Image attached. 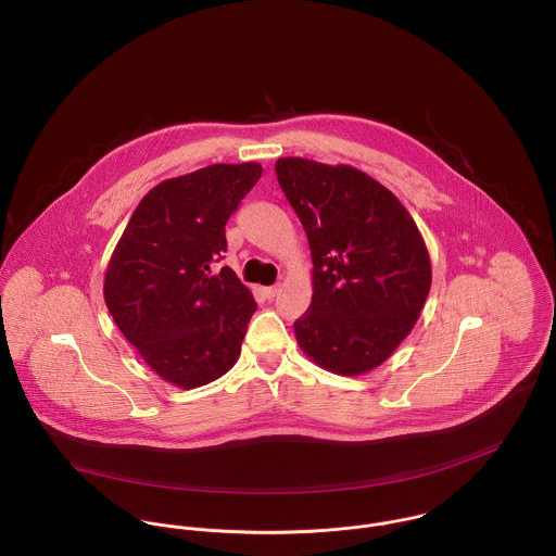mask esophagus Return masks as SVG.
Segmentation results:
<instances>
[{
  "mask_svg": "<svg viewBox=\"0 0 556 556\" xmlns=\"http://www.w3.org/2000/svg\"><path fill=\"white\" fill-rule=\"evenodd\" d=\"M278 291H280V287H278V285H274V287H265V289H263V295H265L267 300H274V298L278 295Z\"/></svg>",
  "mask_w": 556,
  "mask_h": 556,
  "instance_id": "obj_1",
  "label": "esophagus"
}]
</instances>
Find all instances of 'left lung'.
<instances>
[{"label":"left lung","mask_w":556,"mask_h":556,"mask_svg":"<svg viewBox=\"0 0 556 556\" xmlns=\"http://www.w3.org/2000/svg\"><path fill=\"white\" fill-rule=\"evenodd\" d=\"M313 256V302L293 323L317 366L357 377L381 366L426 304V241L396 194L351 164L276 160Z\"/></svg>","instance_id":"left-lung-1"}]
</instances>
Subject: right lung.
<instances>
[{
	"label": "right lung",
	"instance_id": "right-lung-1",
	"mask_svg": "<svg viewBox=\"0 0 556 556\" xmlns=\"http://www.w3.org/2000/svg\"><path fill=\"white\" fill-rule=\"evenodd\" d=\"M258 162L210 164L164 179L137 205L104 274V302L143 362L166 383L194 390L238 362L256 311L231 267L225 225L258 181Z\"/></svg>",
	"mask_w": 556,
	"mask_h": 556
}]
</instances>
